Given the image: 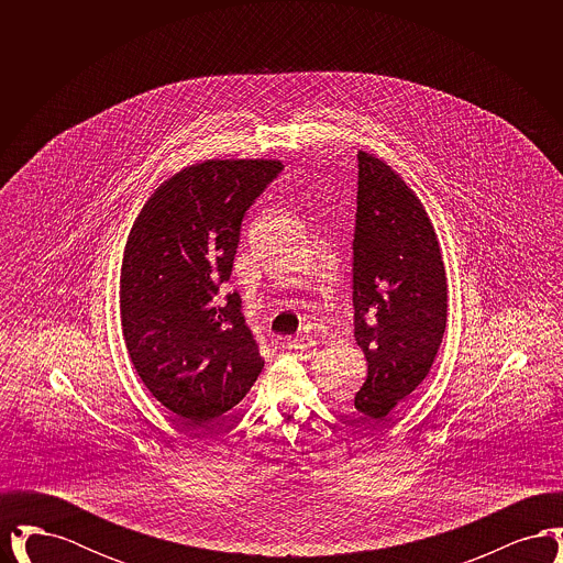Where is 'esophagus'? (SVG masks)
Returning a JSON list of instances; mask_svg holds the SVG:
<instances>
[{"label": "esophagus", "mask_w": 563, "mask_h": 563, "mask_svg": "<svg viewBox=\"0 0 563 563\" xmlns=\"http://www.w3.org/2000/svg\"><path fill=\"white\" fill-rule=\"evenodd\" d=\"M287 346L297 350V352H306V350H312L317 346V340L312 335H297L294 340H289Z\"/></svg>", "instance_id": "esophagus-1"}]
</instances>
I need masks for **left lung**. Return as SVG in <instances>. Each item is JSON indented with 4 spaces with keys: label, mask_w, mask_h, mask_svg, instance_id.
<instances>
[{
    "label": "left lung",
    "mask_w": 563,
    "mask_h": 563,
    "mask_svg": "<svg viewBox=\"0 0 563 563\" xmlns=\"http://www.w3.org/2000/svg\"><path fill=\"white\" fill-rule=\"evenodd\" d=\"M352 255L354 338L367 358L354 407L384 420L434 363L448 321V278L424 205L367 152H358Z\"/></svg>",
    "instance_id": "left-lung-1"
}]
</instances>
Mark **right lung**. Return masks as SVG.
<instances>
[{"label": "right lung", "instance_id": "1", "mask_svg": "<svg viewBox=\"0 0 563 563\" xmlns=\"http://www.w3.org/2000/svg\"><path fill=\"white\" fill-rule=\"evenodd\" d=\"M278 161H205L175 173L134 219L122 276L126 350L147 390L189 429L236 407L264 369L241 295L221 297L244 213Z\"/></svg>", "mask_w": 563, "mask_h": 563}]
</instances>
